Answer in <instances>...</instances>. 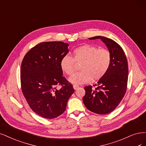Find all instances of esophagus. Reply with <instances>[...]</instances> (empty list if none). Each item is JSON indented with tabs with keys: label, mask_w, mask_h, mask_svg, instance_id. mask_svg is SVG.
<instances>
[{
	"label": "esophagus",
	"mask_w": 146,
	"mask_h": 146,
	"mask_svg": "<svg viewBox=\"0 0 146 146\" xmlns=\"http://www.w3.org/2000/svg\"><path fill=\"white\" fill-rule=\"evenodd\" d=\"M73 88H74L75 90H77V88L79 87V86H78V85H73Z\"/></svg>",
	"instance_id": "obj_1"
}]
</instances>
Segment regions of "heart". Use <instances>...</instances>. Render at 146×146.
I'll return each mask as SVG.
<instances>
[{
	"mask_svg": "<svg viewBox=\"0 0 146 146\" xmlns=\"http://www.w3.org/2000/svg\"><path fill=\"white\" fill-rule=\"evenodd\" d=\"M73 55V58L64 55L61 59L60 67L64 73L70 76L74 72V61L82 62L80 67L82 71L69 78V81L74 84H87L93 79L102 78L108 71L111 62L109 50L90 44L76 48Z\"/></svg>",
	"mask_w": 146,
	"mask_h": 146,
	"instance_id": "obj_1",
	"label": "heart"
}]
</instances>
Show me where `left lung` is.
<instances>
[{
  "label": "left lung",
  "mask_w": 146,
  "mask_h": 146,
  "mask_svg": "<svg viewBox=\"0 0 146 146\" xmlns=\"http://www.w3.org/2000/svg\"><path fill=\"white\" fill-rule=\"evenodd\" d=\"M100 39L106 44L111 55L108 71L100 79L95 90L92 86L84 88L83 98L85 106L90 111L98 114H106L114 111L125 96L128 79V64L121 46L114 40L105 36H96L89 40Z\"/></svg>",
  "instance_id": "left-lung-1"
}]
</instances>
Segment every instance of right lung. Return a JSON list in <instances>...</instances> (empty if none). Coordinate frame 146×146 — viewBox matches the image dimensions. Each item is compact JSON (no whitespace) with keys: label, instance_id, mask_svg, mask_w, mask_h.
Masks as SVG:
<instances>
[{"label":"right lung","instance_id":"right-lung-1","mask_svg":"<svg viewBox=\"0 0 146 146\" xmlns=\"http://www.w3.org/2000/svg\"><path fill=\"white\" fill-rule=\"evenodd\" d=\"M68 46L62 41L39 43L26 54L21 62L20 80L24 97L32 111L48 119L62 114L74 91L63 77L60 67ZM57 85H61L62 88L56 89Z\"/></svg>","mask_w":146,"mask_h":146}]
</instances>
